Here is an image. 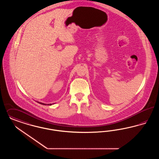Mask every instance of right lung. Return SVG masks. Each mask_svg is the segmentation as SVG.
I'll return each instance as SVG.
<instances>
[{"label":"right lung","mask_w":159,"mask_h":159,"mask_svg":"<svg viewBox=\"0 0 159 159\" xmlns=\"http://www.w3.org/2000/svg\"><path fill=\"white\" fill-rule=\"evenodd\" d=\"M39 103H40V104H42V105H46V104H45V103H41V102H38ZM48 105H51L52 104H48Z\"/></svg>","instance_id":"right-lung-1"}]
</instances>
